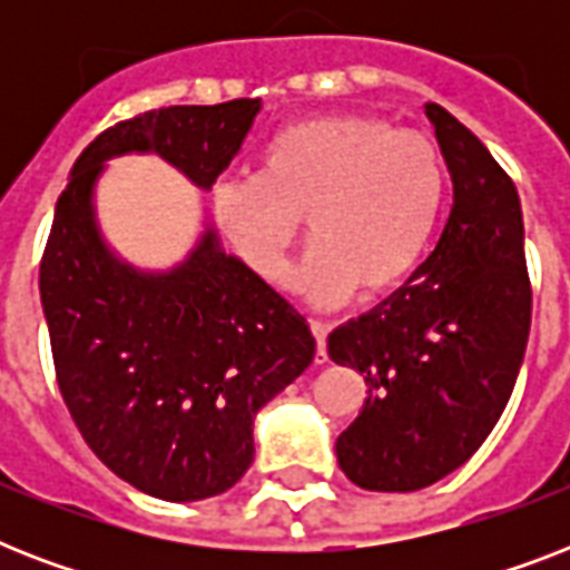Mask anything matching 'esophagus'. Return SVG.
<instances>
[{
	"mask_svg": "<svg viewBox=\"0 0 570 570\" xmlns=\"http://www.w3.org/2000/svg\"><path fill=\"white\" fill-rule=\"evenodd\" d=\"M313 337H316V361L325 364V357H328V325L325 322H311Z\"/></svg>",
	"mask_w": 570,
	"mask_h": 570,
	"instance_id": "1",
	"label": "esophagus"
}]
</instances>
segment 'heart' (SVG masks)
I'll list each match as a JSON object with an SVG mask.
<instances>
[{
    "label": "heart",
    "mask_w": 570,
    "mask_h": 570,
    "mask_svg": "<svg viewBox=\"0 0 570 570\" xmlns=\"http://www.w3.org/2000/svg\"><path fill=\"white\" fill-rule=\"evenodd\" d=\"M446 174L432 138L370 115H320L277 129L254 177L213 189L215 222L259 277L281 284L302 233L316 239L298 268L311 298L361 286L384 295L420 266L443 206Z\"/></svg>",
    "instance_id": "obj_1"
}]
</instances>
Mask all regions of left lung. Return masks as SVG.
Segmentation results:
<instances>
[{"instance_id":"obj_1","label":"left lung","mask_w":570,"mask_h":570,"mask_svg":"<svg viewBox=\"0 0 570 570\" xmlns=\"http://www.w3.org/2000/svg\"><path fill=\"white\" fill-rule=\"evenodd\" d=\"M452 177V209L425 263L331 331L334 364L366 402L337 438L340 470L366 491H420L461 468L503 414L532 320L521 197L488 147L425 102Z\"/></svg>"}]
</instances>
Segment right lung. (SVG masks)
Returning a JSON list of instances; mask_svg holds the SVG:
<instances>
[{"instance_id":"right-lung-1","label":"right lung","mask_w":570,"mask_h":570,"mask_svg":"<svg viewBox=\"0 0 570 570\" xmlns=\"http://www.w3.org/2000/svg\"><path fill=\"white\" fill-rule=\"evenodd\" d=\"M259 100L168 106L120 120L76 159L40 259L58 390L106 468L159 500L224 494L254 461V416L311 366L316 340L284 295L206 224L189 257L141 272L106 245L94 189L106 163L156 154L213 189Z\"/></svg>"}]
</instances>
